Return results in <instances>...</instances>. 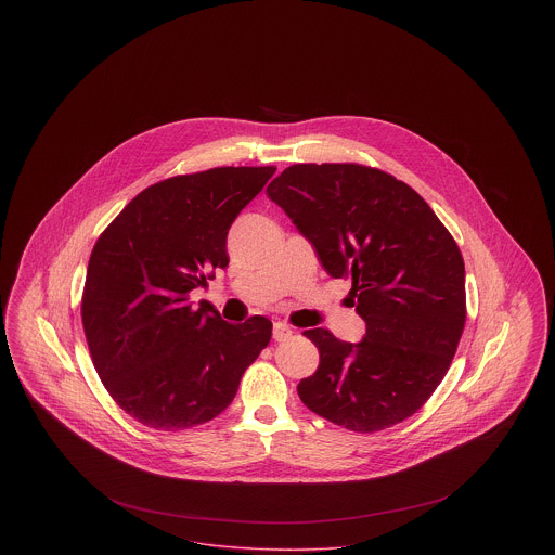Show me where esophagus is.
Masks as SVG:
<instances>
[{
	"instance_id": "1",
	"label": "esophagus",
	"mask_w": 555,
	"mask_h": 555,
	"mask_svg": "<svg viewBox=\"0 0 555 555\" xmlns=\"http://www.w3.org/2000/svg\"><path fill=\"white\" fill-rule=\"evenodd\" d=\"M293 337V328L286 322H275L273 324V339L275 341H286Z\"/></svg>"
}]
</instances>
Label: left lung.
I'll return each instance as SVG.
<instances>
[{
  "label": "left lung",
  "instance_id": "left-lung-1",
  "mask_svg": "<svg viewBox=\"0 0 555 555\" xmlns=\"http://www.w3.org/2000/svg\"><path fill=\"white\" fill-rule=\"evenodd\" d=\"M267 196L314 245L324 271L352 282L367 326L359 344L326 328L304 333L320 365L299 383L301 401L361 434L412 416L449 372L466 324L455 238L410 185L372 166L293 164Z\"/></svg>",
  "mask_w": 555,
  "mask_h": 555
}]
</instances>
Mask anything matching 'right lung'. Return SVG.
I'll list each match as a JSON object with an SVG mask.
<instances>
[{
    "instance_id": "right-lung-1",
    "label": "right lung",
    "mask_w": 555,
    "mask_h": 555,
    "mask_svg": "<svg viewBox=\"0 0 555 555\" xmlns=\"http://www.w3.org/2000/svg\"><path fill=\"white\" fill-rule=\"evenodd\" d=\"M275 166H220L150 185L98 237L80 317L93 367L121 410L177 431L237 396L271 339V320L231 324L188 295L229 264L227 237Z\"/></svg>"
}]
</instances>
